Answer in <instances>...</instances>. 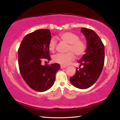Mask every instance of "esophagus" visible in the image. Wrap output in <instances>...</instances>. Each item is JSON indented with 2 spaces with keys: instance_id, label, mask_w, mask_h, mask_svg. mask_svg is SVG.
<instances>
[{
  "instance_id": "esophagus-1",
  "label": "esophagus",
  "mask_w": 120,
  "mask_h": 120,
  "mask_svg": "<svg viewBox=\"0 0 120 120\" xmlns=\"http://www.w3.org/2000/svg\"><path fill=\"white\" fill-rule=\"evenodd\" d=\"M60 67H61V69H62V68H66V67H67V66H64V65H61Z\"/></svg>"
}]
</instances>
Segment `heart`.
Segmentation results:
<instances>
[{
    "label": "heart",
    "mask_w": 120,
    "mask_h": 120,
    "mask_svg": "<svg viewBox=\"0 0 120 120\" xmlns=\"http://www.w3.org/2000/svg\"><path fill=\"white\" fill-rule=\"evenodd\" d=\"M59 38L66 43L69 44L68 48V52L66 54L59 53L54 56V62L62 65H68L75 59V54L77 56H81L85 53L86 45L84 41L79 39L78 35L71 32H63L59 34ZM56 41L54 38L50 39L49 42V48L51 52H54L56 49Z\"/></svg>",
    "instance_id": "1"
}]
</instances>
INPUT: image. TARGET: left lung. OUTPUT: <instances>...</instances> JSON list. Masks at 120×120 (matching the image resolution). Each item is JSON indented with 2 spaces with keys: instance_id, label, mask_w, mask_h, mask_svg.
Listing matches in <instances>:
<instances>
[{
  "instance_id": "8db88e82",
  "label": "left lung",
  "mask_w": 120,
  "mask_h": 120,
  "mask_svg": "<svg viewBox=\"0 0 120 120\" xmlns=\"http://www.w3.org/2000/svg\"><path fill=\"white\" fill-rule=\"evenodd\" d=\"M81 32L87 41L85 54L78 61L80 66L76 74L70 78L71 84L77 88H88L98 79L104 64V45L98 35L92 30L82 27Z\"/></svg>"
}]
</instances>
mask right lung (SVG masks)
Instances as JSON below:
<instances>
[{"label": "right lung", "mask_w": 120, "mask_h": 120, "mask_svg": "<svg viewBox=\"0 0 120 120\" xmlns=\"http://www.w3.org/2000/svg\"><path fill=\"white\" fill-rule=\"evenodd\" d=\"M50 30H38L23 38L18 50L20 73L28 86L38 92H45L53 86L60 68L59 64H42L43 60H50Z\"/></svg>", "instance_id": "1"}]
</instances>
